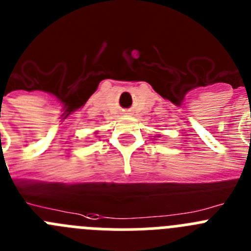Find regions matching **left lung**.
<instances>
[{
	"label": "left lung",
	"mask_w": 251,
	"mask_h": 251,
	"mask_svg": "<svg viewBox=\"0 0 251 251\" xmlns=\"http://www.w3.org/2000/svg\"><path fill=\"white\" fill-rule=\"evenodd\" d=\"M158 137H160V135H158Z\"/></svg>",
	"instance_id": "1"
}]
</instances>
